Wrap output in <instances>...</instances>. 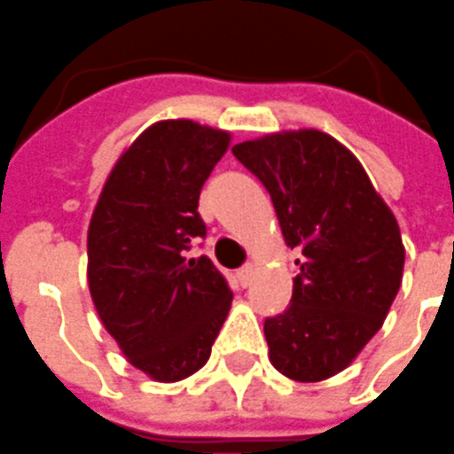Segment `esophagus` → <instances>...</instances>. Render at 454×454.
<instances>
[{
    "label": "esophagus",
    "mask_w": 454,
    "mask_h": 454,
    "mask_svg": "<svg viewBox=\"0 0 454 454\" xmlns=\"http://www.w3.org/2000/svg\"><path fill=\"white\" fill-rule=\"evenodd\" d=\"M255 274H257L255 264H246V267L239 270V281H241V286H250L253 284V278H255Z\"/></svg>",
    "instance_id": "obj_1"
}]
</instances>
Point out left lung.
I'll return each mask as SVG.
<instances>
[{"mask_svg": "<svg viewBox=\"0 0 454 454\" xmlns=\"http://www.w3.org/2000/svg\"><path fill=\"white\" fill-rule=\"evenodd\" d=\"M231 152L267 187L286 246L300 253L290 307L264 321L271 365L295 382L328 380L382 328L401 288L396 215L324 130H278Z\"/></svg>", "mask_w": 454, "mask_h": 454, "instance_id": "8db88e82", "label": "left lung"}]
</instances>
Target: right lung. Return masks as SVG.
<instances>
[{"mask_svg": "<svg viewBox=\"0 0 454 454\" xmlns=\"http://www.w3.org/2000/svg\"><path fill=\"white\" fill-rule=\"evenodd\" d=\"M231 133L164 119L121 152L89 224L90 300L133 368L154 382L201 371L231 307L208 257H187L204 237L199 194L230 150Z\"/></svg>", "mask_w": 454, "mask_h": 454, "instance_id": "right-lung-1", "label": "right lung"}]
</instances>
